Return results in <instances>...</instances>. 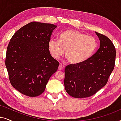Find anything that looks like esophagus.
I'll return each mask as SVG.
<instances>
[{"mask_svg": "<svg viewBox=\"0 0 121 121\" xmlns=\"http://www.w3.org/2000/svg\"><path fill=\"white\" fill-rule=\"evenodd\" d=\"M64 69V66L62 65V64H60L59 65V67H58V70H62Z\"/></svg>", "mask_w": 121, "mask_h": 121, "instance_id": "1", "label": "esophagus"}]
</instances>
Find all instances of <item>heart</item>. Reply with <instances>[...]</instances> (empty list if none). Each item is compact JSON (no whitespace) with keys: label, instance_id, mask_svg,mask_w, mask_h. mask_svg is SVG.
I'll return each mask as SVG.
<instances>
[{"label":"heart","instance_id":"b5f03b06","mask_svg":"<svg viewBox=\"0 0 121 121\" xmlns=\"http://www.w3.org/2000/svg\"><path fill=\"white\" fill-rule=\"evenodd\" d=\"M97 47L93 37L75 30H67L59 36L58 41L51 39L48 51L53 58L58 59L64 54L70 63L76 64L85 62L91 56Z\"/></svg>","mask_w":121,"mask_h":121}]
</instances>
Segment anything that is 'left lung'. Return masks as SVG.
I'll return each instance as SVG.
<instances>
[{
	"mask_svg": "<svg viewBox=\"0 0 121 121\" xmlns=\"http://www.w3.org/2000/svg\"><path fill=\"white\" fill-rule=\"evenodd\" d=\"M100 41V48L85 62L66 66L64 86L75 98L90 97L106 85L115 67L116 49L106 36L95 32Z\"/></svg>",
	"mask_w": 121,
	"mask_h": 121,
	"instance_id": "8db88e82",
	"label": "left lung"
}]
</instances>
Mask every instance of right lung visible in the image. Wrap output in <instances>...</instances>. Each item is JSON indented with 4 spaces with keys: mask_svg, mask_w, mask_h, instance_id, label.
Instances as JSON below:
<instances>
[{
    "mask_svg": "<svg viewBox=\"0 0 121 121\" xmlns=\"http://www.w3.org/2000/svg\"><path fill=\"white\" fill-rule=\"evenodd\" d=\"M57 26L30 22L15 33L6 50L5 65L11 85L29 97H36L45 90L59 63L48 51L51 36Z\"/></svg>",
    "mask_w": 121,
    "mask_h": 121,
    "instance_id": "add662e5",
    "label": "right lung"
}]
</instances>
